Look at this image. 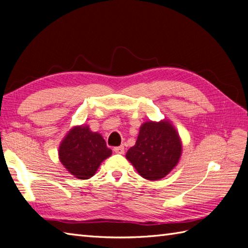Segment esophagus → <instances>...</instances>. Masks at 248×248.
<instances>
[{
	"instance_id": "1",
	"label": "esophagus",
	"mask_w": 248,
	"mask_h": 248,
	"mask_svg": "<svg viewBox=\"0 0 248 248\" xmlns=\"http://www.w3.org/2000/svg\"><path fill=\"white\" fill-rule=\"evenodd\" d=\"M113 151H114L115 153H117V154H124V146L115 147V148L113 149Z\"/></svg>"
}]
</instances>
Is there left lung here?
Wrapping results in <instances>:
<instances>
[{
    "label": "left lung",
    "instance_id": "8db88e82",
    "mask_svg": "<svg viewBox=\"0 0 248 248\" xmlns=\"http://www.w3.org/2000/svg\"><path fill=\"white\" fill-rule=\"evenodd\" d=\"M182 154V141L168 120L147 122L140 129L135 145L125 154L138 173L149 181H158L170 173Z\"/></svg>",
    "mask_w": 248,
    "mask_h": 248
}]
</instances>
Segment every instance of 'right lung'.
Wrapping results in <instances>:
<instances>
[{"mask_svg": "<svg viewBox=\"0 0 248 248\" xmlns=\"http://www.w3.org/2000/svg\"><path fill=\"white\" fill-rule=\"evenodd\" d=\"M112 154L106 140L89 125H77L68 132L59 147V158L67 171L79 180L93 176L100 164Z\"/></svg>", "mask_w": 248, "mask_h": 248, "instance_id": "add662e5", "label": "right lung"}]
</instances>
